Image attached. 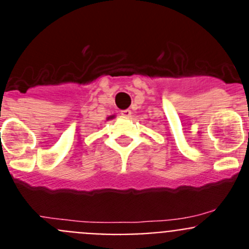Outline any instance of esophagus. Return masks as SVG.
I'll list each match as a JSON object with an SVG mask.
<instances>
[{
  "instance_id": "1",
  "label": "esophagus",
  "mask_w": 249,
  "mask_h": 249,
  "mask_svg": "<svg viewBox=\"0 0 249 249\" xmlns=\"http://www.w3.org/2000/svg\"><path fill=\"white\" fill-rule=\"evenodd\" d=\"M121 116L124 118H129L132 116L131 109H123V111H121Z\"/></svg>"
}]
</instances>
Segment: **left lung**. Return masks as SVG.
<instances>
[{
    "label": "left lung",
    "instance_id": "left-lung-1",
    "mask_svg": "<svg viewBox=\"0 0 249 249\" xmlns=\"http://www.w3.org/2000/svg\"><path fill=\"white\" fill-rule=\"evenodd\" d=\"M248 138H249V135H248Z\"/></svg>",
    "mask_w": 249,
    "mask_h": 249
}]
</instances>
